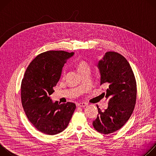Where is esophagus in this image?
I'll list each match as a JSON object with an SVG mask.
<instances>
[{"mask_svg": "<svg viewBox=\"0 0 156 156\" xmlns=\"http://www.w3.org/2000/svg\"><path fill=\"white\" fill-rule=\"evenodd\" d=\"M86 105H87V104L86 102H80L77 104V106L81 107H86Z\"/></svg>", "mask_w": 156, "mask_h": 156, "instance_id": "34e87169", "label": "esophagus"}]
</instances>
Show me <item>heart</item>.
Here are the masks:
<instances>
[{"instance_id":"obj_1","label":"heart","mask_w":156,"mask_h":156,"mask_svg":"<svg viewBox=\"0 0 156 156\" xmlns=\"http://www.w3.org/2000/svg\"><path fill=\"white\" fill-rule=\"evenodd\" d=\"M76 67L80 72H81L82 71L86 69H90V66H89V65L85 61L83 60H80L78 62V63H76ZM65 71H63L62 76H65Z\"/></svg>"}]
</instances>
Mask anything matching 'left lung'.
Returning <instances> with one entry per match:
<instances>
[{
	"label": "left lung",
	"mask_w": 156,
	"mask_h": 156,
	"mask_svg": "<svg viewBox=\"0 0 156 156\" xmlns=\"http://www.w3.org/2000/svg\"><path fill=\"white\" fill-rule=\"evenodd\" d=\"M101 85L108 87L103 93L108 99L104 111L97 106L98 115L93 125L101 133L108 135L120 129L131 117L136 100V82L127 60L115 52H107L99 61Z\"/></svg>",
	"instance_id": "8db88e82"
}]
</instances>
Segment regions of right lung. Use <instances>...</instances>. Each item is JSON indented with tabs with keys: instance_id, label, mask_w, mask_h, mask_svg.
<instances>
[{
	"instance_id": "obj_1",
	"label": "right lung",
	"mask_w": 156,
	"mask_h": 156,
	"mask_svg": "<svg viewBox=\"0 0 156 156\" xmlns=\"http://www.w3.org/2000/svg\"><path fill=\"white\" fill-rule=\"evenodd\" d=\"M74 52L49 51L30 63L21 85V103L30 122L39 131L54 135L67 127L76 105L53 102L50 96L58 83L63 66Z\"/></svg>"
}]
</instances>
